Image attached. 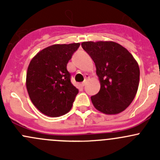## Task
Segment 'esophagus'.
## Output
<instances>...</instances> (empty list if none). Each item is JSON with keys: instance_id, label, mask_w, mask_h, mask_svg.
<instances>
[{"instance_id": "1", "label": "esophagus", "mask_w": 160, "mask_h": 160, "mask_svg": "<svg viewBox=\"0 0 160 160\" xmlns=\"http://www.w3.org/2000/svg\"><path fill=\"white\" fill-rule=\"evenodd\" d=\"M87 82H88V78H86V79H85V80H84V81H83V83H81V86H82V87H84L85 85L87 84Z\"/></svg>"}]
</instances>
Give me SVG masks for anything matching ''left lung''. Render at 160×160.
<instances>
[{
    "label": "left lung",
    "mask_w": 160,
    "mask_h": 160,
    "mask_svg": "<svg viewBox=\"0 0 160 160\" xmlns=\"http://www.w3.org/2000/svg\"><path fill=\"white\" fill-rule=\"evenodd\" d=\"M82 48L95 63L101 89L90 98L95 108L106 114L125 111L135 98L140 70L135 58L125 47L112 41L83 42Z\"/></svg>",
    "instance_id": "left-lung-1"
}]
</instances>
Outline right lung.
Masks as SVG:
<instances>
[{"label":"right lung","instance_id":"add662e5","mask_svg":"<svg viewBox=\"0 0 160 160\" xmlns=\"http://www.w3.org/2000/svg\"><path fill=\"white\" fill-rule=\"evenodd\" d=\"M80 43L56 44L38 52L26 74L31 101L40 112L59 117L70 111L79 90L71 83L67 66Z\"/></svg>","mask_w":160,"mask_h":160}]
</instances>
